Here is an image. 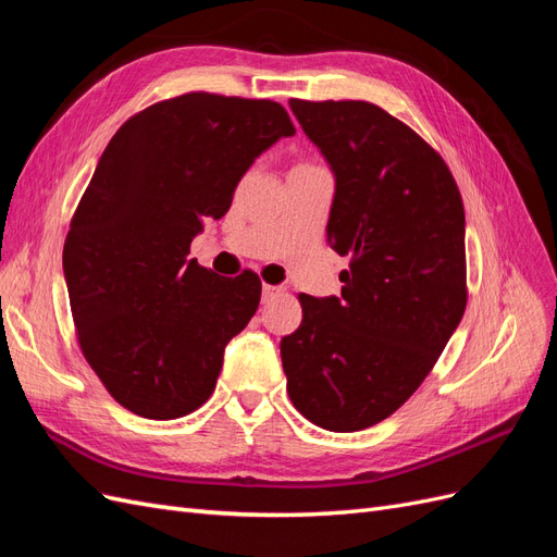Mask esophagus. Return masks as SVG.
<instances>
[{"mask_svg":"<svg viewBox=\"0 0 557 557\" xmlns=\"http://www.w3.org/2000/svg\"><path fill=\"white\" fill-rule=\"evenodd\" d=\"M283 290L278 288V285H262V301H264V305H267V301H272L274 297H278Z\"/></svg>","mask_w":557,"mask_h":557,"instance_id":"1","label":"esophagus"}]
</instances>
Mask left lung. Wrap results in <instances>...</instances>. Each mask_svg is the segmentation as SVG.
Instances as JSON below:
<instances>
[{"label":"left lung","instance_id":"8db88e82","mask_svg":"<svg viewBox=\"0 0 557 557\" xmlns=\"http://www.w3.org/2000/svg\"><path fill=\"white\" fill-rule=\"evenodd\" d=\"M290 109L334 174L327 244L342 297L299 295L281 339L295 409L330 432L372 428L432 372L467 307L465 207L436 150L376 104Z\"/></svg>","mask_w":557,"mask_h":557}]
</instances>
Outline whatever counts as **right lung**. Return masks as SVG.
Wrapping results in <instances>:
<instances>
[{
  "mask_svg": "<svg viewBox=\"0 0 557 557\" xmlns=\"http://www.w3.org/2000/svg\"><path fill=\"white\" fill-rule=\"evenodd\" d=\"M272 99L188 92L113 134L64 239L62 269L83 356L127 411L172 420L205 404L223 352L260 305L262 283L188 258L223 218L248 166L281 137Z\"/></svg>",
  "mask_w": 557,
  "mask_h": 557,
  "instance_id": "right-lung-1",
  "label": "right lung"
}]
</instances>
